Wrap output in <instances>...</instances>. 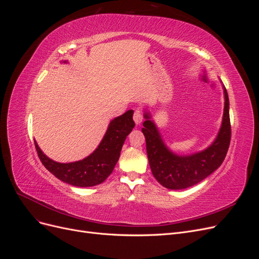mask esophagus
<instances>
[{
  "label": "esophagus",
  "mask_w": 259,
  "mask_h": 259,
  "mask_svg": "<svg viewBox=\"0 0 259 259\" xmlns=\"http://www.w3.org/2000/svg\"><path fill=\"white\" fill-rule=\"evenodd\" d=\"M143 120H144V116H143V113L140 110H136L135 113H134V121H135V124L136 125H140L143 123Z\"/></svg>",
  "instance_id": "esophagus-1"
}]
</instances>
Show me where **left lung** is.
Here are the masks:
<instances>
[{
    "label": "left lung",
    "mask_w": 259,
    "mask_h": 259,
    "mask_svg": "<svg viewBox=\"0 0 259 259\" xmlns=\"http://www.w3.org/2000/svg\"><path fill=\"white\" fill-rule=\"evenodd\" d=\"M225 107L221 128L214 142L204 150L191 154H177L164 143L159 128L145 110L144 127L147 155L154 178L170 190H183L199 184L215 171L224 162L230 145L231 126L229 116L228 93L223 85Z\"/></svg>",
    "instance_id": "obj_1"
}]
</instances>
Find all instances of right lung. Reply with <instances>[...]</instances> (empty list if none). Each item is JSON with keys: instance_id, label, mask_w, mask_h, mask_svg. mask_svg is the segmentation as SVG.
I'll return each mask as SVG.
<instances>
[{"instance_id": "obj_1", "label": "right lung", "mask_w": 259, "mask_h": 259, "mask_svg": "<svg viewBox=\"0 0 259 259\" xmlns=\"http://www.w3.org/2000/svg\"><path fill=\"white\" fill-rule=\"evenodd\" d=\"M62 62L67 64L68 61ZM133 113L134 111L128 110L111 120L98 147L83 160L70 163L54 161L44 154L34 140L38 158L46 169L66 184L75 187H93L104 183L112 173L119 161L125 139L135 126Z\"/></svg>"}]
</instances>
